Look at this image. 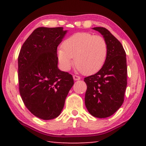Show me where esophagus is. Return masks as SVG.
I'll return each mask as SVG.
<instances>
[{
	"label": "esophagus",
	"mask_w": 146,
	"mask_h": 146,
	"mask_svg": "<svg viewBox=\"0 0 146 146\" xmlns=\"http://www.w3.org/2000/svg\"><path fill=\"white\" fill-rule=\"evenodd\" d=\"M73 79L75 80H79L80 79V76H77V75H73Z\"/></svg>",
	"instance_id": "34e87169"
}]
</instances>
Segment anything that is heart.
Masks as SVG:
<instances>
[{"label": "heart", "instance_id": "b5f03b06", "mask_svg": "<svg viewBox=\"0 0 146 146\" xmlns=\"http://www.w3.org/2000/svg\"><path fill=\"white\" fill-rule=\"evenodd\" d=\"M108 55V44L102 36L79 32L72 35L58 49L57 56L62 69L68 71L73 64L85 75L98 72L104 64Z\"/></svg>", "mask_w": 146, "mask_h": 146}]
</instances>
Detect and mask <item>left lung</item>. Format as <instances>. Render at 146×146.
Returning <instances> with one entry per match:
<instances>
[{
    "label": "left lung",
    "mask_w": 146,
    "mask_h": 146,
    "mask_svg": "<svg viewBox=\"0 0 146 146\" xmlns=\"http://www.w3.org/2000/svg\"><path fill=\"white\" fill-rule=\"evenodd\" d=\"M93 29L102 35L108 44V55L102 68L95 75L84 78L87 85L85 105L97 118L114 114L122 105L127 86L126 54L122 44L102 27Z\"/></svg>",
    "instance_id": "1"
}]
</instances>
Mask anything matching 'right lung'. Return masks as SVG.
Segmentation results:
<instances>
[{"mask_svg": "<svg viewBox=\"0 0 146 146\" xmlns=\"http://www.w3.org/2000/svg\"><path fill=\"white\" fill-rule=\"evenodd\" d=\"M67 31L40 27L24 42L18 57L19 92L28 110L43 120L57 117L74 84L72 75L58 68L57 47Z\"/></svg>", "mask_w": 146, "mask_h": 146, "instance_id": "1", "label": "right lung"}]
</instances>
